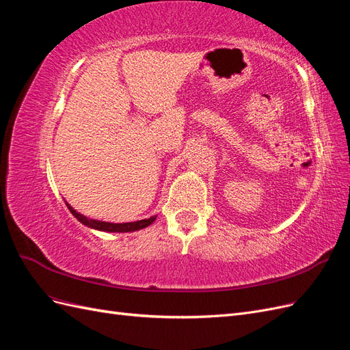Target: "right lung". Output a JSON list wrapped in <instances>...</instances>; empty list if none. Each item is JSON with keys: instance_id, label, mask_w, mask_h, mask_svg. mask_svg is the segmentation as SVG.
Listing matches in <instances>:
<instances>
[{"instance_id": "1", "label": "right lung", "mask_w": 350, "mask_h": 350, "mask_svg": "<svg viewBox=\"0 0 350 350\" xmlns=\"http://www.w3.org/2000/svg\"><path fill=\"white\" fill-rule=\"evenodd\" d=\"M66 204H67L68 210L71 211V215L76 217L80 221V224H83L84 226L96 229V230H102V232H116V234H125V232H135V230L144 229L147 226H150L157 217V216H150L149 219H143V220H137V221H126V224H111V221L90 219L88 216L79 213V211L74 210L67 203V201H66Z\"/></svg>"}]
</instances>
